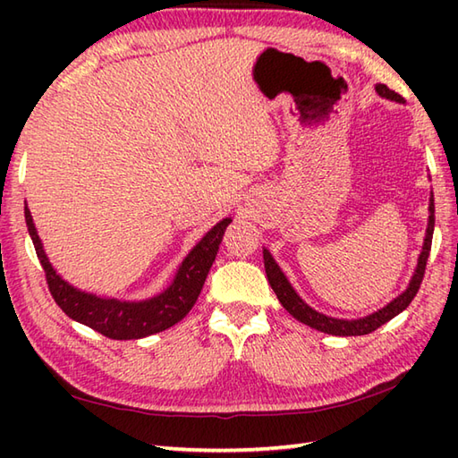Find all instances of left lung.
I'll return each mask as SVG.
<instances>
[{
  "mask_svg": "<svg viewBox=\"0 0 458 458\" xmlns=\"http://www.w3.org/2000/svg\"><path fill=\"white\" fill-rule=\"evenodd\" d=\"M25 222L55 303L64 310L66 317L79 320V323L94 328L96 333L114 340L143 338L153 333H161V330L179 323L189 313L202 289L204 281L199 279V271H202L204 266H212L210 259L216 256L224 230L230 224V220L220 222L218 226H214L192 248L189 258L182 261L177 276H174L173 284L161 295L149 301H141V303H125V301L118 299H106L84 293V291L68 285L53 269V266L48 264V258L45 254L41 240H38L37 228L31 218V210L27 207Z\"/></svg>",
  "mask_w": 458,
  "mask_h": 458,
  "instance_id": "1",
  "label": "left lung"
}]
</instances>
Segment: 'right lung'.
Returning a JSON list of instances; mask_svg holds the SVG:
<instances>
[{
	"label": "right lung",
	"instance_id": "add662e5",
	"mask_svg": "<svg viewBox=\"0 0 458 458\" xmlns=\"http://www.w3.org/2000/svg\"><path fill=\"white\" fill-rule=\"evenodd\" d=\"M377 92H379V96H384V98H387V100L403 102L402 96L387 89V86H377ZM429 212H431V216H429V226H427L425 244H423L420 259H417V269H415V274L411 277L410 287H407L405 293H402L400 297L394 299L390 305H387L382 310H377V313H374V315H369L366 318H360V320H340V318H333V317L317 313V310H313L309 305H305L303 301L297 297L293 287H291L287 277L284 276V271H281L279 266L276 264V259L271 258L267 250H264V266H266L269 285H271V289L276 291V295L281 301V305H284L291 315H293L297 320H301L303 325H309L310 328L320 330V333L335 335V336H360V335L374 333L377 327H382L384 323H387V320L394 318L397 313H402V310L411 303V299L415 297L417 291H420V285H421L423 276H425V267H427V258H429L431 242H433V228H435V207H433V202L429 207Z\"/></svg>",
	"mask_w": 458,
	"mask_h": 458
}]
</instances>
